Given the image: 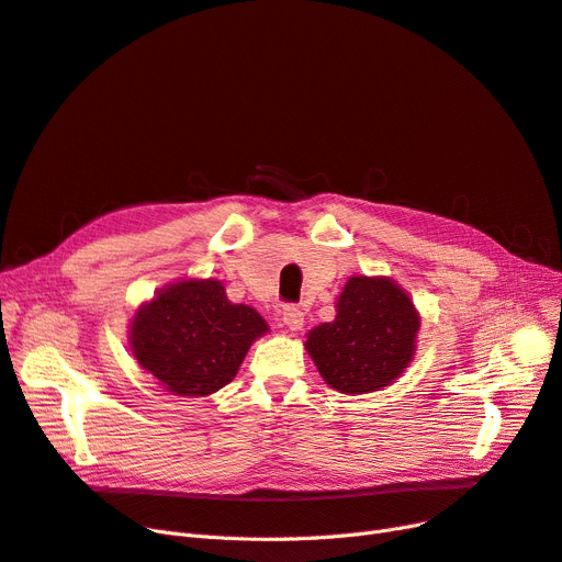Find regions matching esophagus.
<instances>
[{
    "instance_id": "34e87169",
    "label": "esophagus",
    "mask_w": 562,
    "mask_h": 562,
    "mask_svg": "<svg viewBox=\"0 0 562 562\" xmlns=\"http://www.w3.org/2000/svg\"><path fill=\"white\" fill-rule=\"evenodd\" d=\"M281 321H283V325L288 327V330L297 333L300 327L304 325V312H302L300 306H283V312H281Z\"/></svg>"
}]
</instances>
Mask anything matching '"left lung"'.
<instances>
[{
	"label": "left lung",
	"mask_w": 562,
	"mask_h": 562,
	"mask_svg": "<svg viewBox=\"0 0 562 562\" xmlns=\"http://www.w3.org/2000/svg\"><path fill=\"white\" fill-rule=\"evenodd\" d=\"M420 314L389 277H351L337 316L306 333L304 348L330 389L362 395L395 383L416 356Z\"/></svg>",
	"instance_id": "left-lung-1"
}]
</instances>
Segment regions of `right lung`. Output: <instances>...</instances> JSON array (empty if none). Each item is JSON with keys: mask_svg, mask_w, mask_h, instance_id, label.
<instances>
[{"mask_svg": "<svg viewBox=\"0 0 562 562\" xmlns=\"http://www.w3.org/2000/svg\"><path fill=\"white\" fill-rule=\"evenodd\" d=\"M267 333V321L254 306L229 302L218 279H181L137 306L127 339L160 389L206 397L237 376L250 344Z\"/></svg>", "mask_w": 562, "mask_h": 562, "instance_id": "obj_1", "label": "right lung"}]
</instances>
